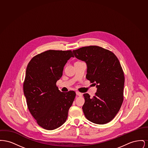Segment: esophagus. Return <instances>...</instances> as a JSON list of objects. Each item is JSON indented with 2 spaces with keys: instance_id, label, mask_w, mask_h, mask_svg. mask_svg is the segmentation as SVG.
<instances>
[{
  "instance_id": "34e87169",
  "label": "esophagus",
  "mask_w": 148,
  "mask_h": 148,
  "mask_svg": "<svg viewBox=\"0 0 148 148\" xmlns=\"http://www.w3.org/2000/svg\"><path fill=\"white\" fill-rule=\"evenodd\" d=\"M76 94H77V95H78V96H79V97H82V94L81 92H78V91L76 92Z\"/></svg>"
}]
</instances>
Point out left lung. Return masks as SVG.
Listing matches in <instances>:
<instances>
[{"instance_id": "1", "label": "left lung", "mask_w": 148, "mask_h": 148, "mask_svg": "<svg viewBox=\"0 0 148 148\" xmlns=\"http://www.w3.org/2000/svg\"><path fill=\"white\" fill-rule=\"evenodd\" d=\"M73 52L86 64V79L97 84L94 97L91 98L88 93L83 94L82 109L86 118L98 124L110 122L119 111L124 100L125 78L119 60L113 52L98 46L84 47Z\"/></svg>"}]
</instances>
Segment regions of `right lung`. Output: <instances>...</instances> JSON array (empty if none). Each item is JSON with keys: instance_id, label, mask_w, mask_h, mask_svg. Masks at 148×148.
I'll return each mask as SVG.
<instances>
[{"instance_id": "obj_1", "label": "right lung", "mask_w": 148, "mask_h": 148, "mask_svg": "<svg viewBox=\"0 0 148 148\" xmlns=\"http://www.w3.org/2000/svg\"><path fill=\"white\" fill-rule=\"evenodd\" d=\"M71 57H74L71 50H49L34 56L27 67L23 91L27 106L45 129L54 130L63 124L75 97V92H61L56 85Z\"/></svg>"}]
</instances>
